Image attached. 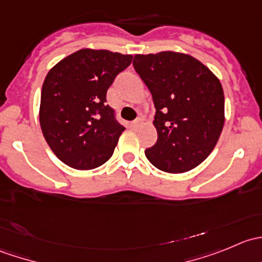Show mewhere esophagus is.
<instances>
[{
  "label": "esophagus",
  "mask_w": 262,
  "mask_h": 262,
  "mask_svg": "<svg viewBox=\"0 0 262 262\" xmlns=\"http://www.w3.org/2000/svg\"><path fill=\"white\" fill-rule=\"evenodd\" d=\"M139 125H141V120H139V119H138V120H136V121H132V123L129 124V126H130L132 129H137Z\"/></svg>",
  "instance_id": "esophagus-1"
}]
</instances>
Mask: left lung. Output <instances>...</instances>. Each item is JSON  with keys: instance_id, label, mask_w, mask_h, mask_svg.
Listing matches in <instances>:
<instances>
[{"instance_id": "8db88e82", "label": "left lung", "mask_w": 262, "mask_h": 262, "mask_svg": "<svg viewBox=\"0 0 262 262\" xmlns=\"http://www.w3.org/2000/svg\"><path fill=\"white\" fill-rule=\"evenodd\" d=\"M133 66L156 107L158 138L146 157L165 172L192 170L212 153L223 129L221 82L202 62L182 53L137 54Z\"/></svg>"}]
</instances>
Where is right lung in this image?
Returning a JSON list of instances; mask_svg holds the SVG:
<instances>
[{
    "label": "right lung",
    "mask_w": 262,
    "mask_h": 262,
    "mask_svg": "<svg viewBox=\"0 0 262 262\" xmlns=\"http://www.w3.org/2000/svg\"><path fill=\"white\" fill-rule=\"evenodd\" d=\"M133 55L81 49L54 66L41 87V132L54 155L76 170H92L113 156L125 128L106 105V92Z\"/></svg>",
    "instance_id": "add662e5"
}]
</instances>
